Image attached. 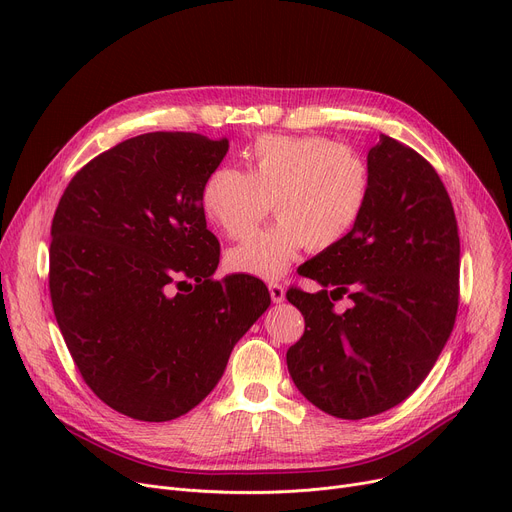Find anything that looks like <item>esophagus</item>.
Segmentation results:
<instances>
[{
    "mask_svg": "<svg viewBox=\"0 0 512 512\" xmlns=\"http://www.w3.org/2000/svg\"><path fill=\"white\" fill-rule=\"evenodd\" d=\"M267 288H270V294H272V301L274 303H282L286 299V290H284L282 284L270 282V284H267Z\"/></svg>",
    "mask_w": 512,
    "mask_h": 512,
    "instance_id": "esophagus-1",
    "label": "esophagus"
}]
</instances>
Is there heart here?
Returning <instances> with one entry per match:
<instances>
[{
  "mask_svg": "<svg viewBox=\"0 0 512 512\" xmlns=\"http://www.w3.org/2000/svg\"><path fill=\"white\" fill-rule=\"evenodd\" d=\"M249 172L213 170L201 191L207 220L228 238H245L274 209L278 222L232 247V272L278 280L307 247L326 253L361 222L371 197L367 157L317 134H265L247 151Z\"/></svg>",
  "mask_w": 512,
  "mask_h": 512,
  "instance_id": "b5f03b06",
  "label": "heart"
}]
</instances>
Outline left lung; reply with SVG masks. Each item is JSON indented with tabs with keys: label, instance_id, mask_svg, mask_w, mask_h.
Segmentation results:
<instances>
[{
	"label": "left lung",
	"instance_id": "8db88e82",
	"mask_svg": "<svg viewBox=\"0 0 512 512\" xmlns=\"http://www.w3.org/2000/svg\"><path fill=\"white\" fill-rule=\"evenodd\" d=\"M367 161L373 182L361 222L299 267L321 290L286 292L305 317V334L286 353L290 378L340 419L378 415L411 396L459 309L461 240L438 172L386 134ZM342 296L354 305L336 314L333 301Z\"/></svg>",
	"mask_w": 512,
	"mask_h": 512
}]
</instances>
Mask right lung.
Returning a JSON list of instances; mask_svg holds the SVG:
<instances>
[{"label":"right lung","mask_w":512,"mask_h":512,"mask_svg":"<svg viewBox=\"0 0 512 512\" xmlns=\"http://www.w3.org/2000/svg\"><path fill=\"white\" fill-rule=\"evenodd\" d=\"M226 151L197 132L139 134L80 168L53 215V313L87 386L126 417L195 409L272 303L259 278L213 280L201 191Z\"/></svg>","instance_id":"obj_1"}]
</instances>
